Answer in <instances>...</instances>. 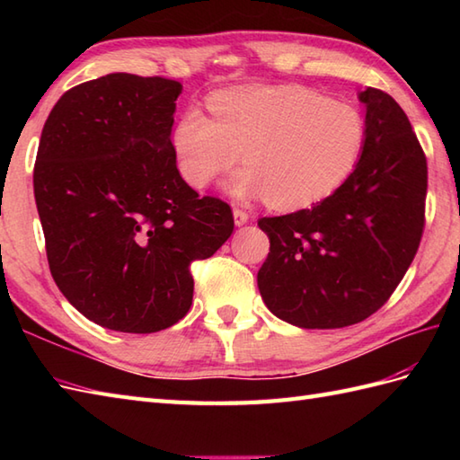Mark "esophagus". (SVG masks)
<instances>
[{
	"mask_svg": "<svg viewBox=\"0 0 460 460\" xmlns=\"http://www.w3.org/2000/svg\"><path fill=\"white\" fill-rule=\"evenodd\" d=\"M233 217H235V225H245L249 221V213L245 209L235 208L233 209Z\"/></svg>",
	"mask_w": 460,
	"mask_h": 460,
	"instance_id": "esophagus-1",
	"label": "esophagus"
}]
</instances>
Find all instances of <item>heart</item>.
<instances>
[{
	"mask_svg": "<svg viewBox=\"0 0 460 460\" xmlns=\"http://www.w3.org/2000/svg\"><path fill=\"white\" fill-rule=\"evenodd\" d=\"M213 119L199 109L181 114L173 152L181 178L203 190L227 173L235 198H267L275 209H302L330 198L356 172L366 122L346 102L298 84L243 86L215 94Z\"/></svg>",
	"mask_w": 460,
	"mask_h": 460,
	"instance_id": "heart-1",
	"label": "heart"
}]
</instances>
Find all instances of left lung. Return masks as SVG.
<instances>
[{"label": "left lung", "mask_w": 460, "mask_h": 460, "mask_svg": "<svg viewBox=\"0 0 460 460\" xmlns=\"http://www.w3.org/2000/svg\"><path fill=\"white\" fill-rule=\"evenodd\" d=\"M359 101L366 146L351 178L312 209L259 219L270 239L261 296L298 328H344L374 314L423 237L427 158L411 122L384 91L367 86Z\"/></svg>", "instance_id": "1"}]
</instances>
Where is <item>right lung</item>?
<instances>
[{"label": "right lung", "mask_w": 460, "mask_h": 460, "mask_svg": "<svg viewBox=\"0 0 460 460\" xmlns=\"http://www.w3.org/2000/svg\"><path fill=\"white\" fill-rule=\"evenodd\" d=\"M178 81L112 73L53 106L33 168L47 261L94 324L128 334L173 326L191 306L193 261L231 237L229 203L191 190L170 140Z\"/></svg>", "instance_id": "right-lung-1"}]
</instances>
